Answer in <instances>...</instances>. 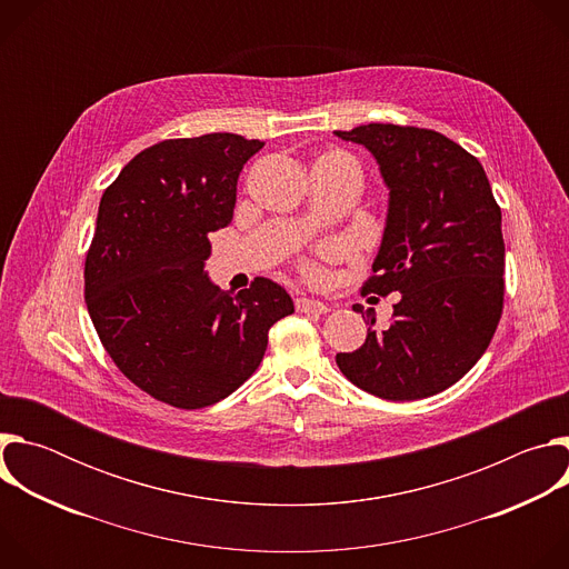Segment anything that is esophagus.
<instances>
[{
  "label": "esophagus",
  "instance_id": "1",
  "mask_svg": "<svg viewBox=\"0 0 569 569\" xmlns=\"http://www.w3.org/2000/svg\"><path fill=\"white\" fill-rule=\"evenodd\" d=\"M295 306H297L299 312H329V306H327V303H321V301L310 299V297H299V299L295 301Z\"/></svg>",
  "mask_w": 569,
  "mask_h": 569
}]
</instances>
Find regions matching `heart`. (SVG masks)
Instances as JSON below:
<instances>
[{"mask_svg":"<svg viewBox=\"0 0 569 569\" xmlns=\"http://www.w3.org/2000/svg\"><path fill=\"white\" fill-rule=\"evenodd\" d=\"M323 161H336V159H323ZM306 274H308V277H315V274H317V268L306 266Z\"/></svg>","mask_w":569,"mask_h":569,"instance_id":"obj_1","label":"heart"}]
</instances>
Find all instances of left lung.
I'll use <instances>...</instances> for the list:
<instances>
[{
  "instance_id": "left-lung-1",
  "label": "left lung",
  "mask_w": 569,
  "mask_h": 569,
  "mask_svg": "<svg viewBox=\"0 0 569 569\" xmlns=\"http://www.w3.org/2000/svg\"><path fill=\"white\" fill-rule=\"evenodd\" d=\"M336 134L373 154L389 189L376 274L362 292H400L389 327L376 329L367 310L365 345L336 362L378 398L435 396L472 369L498 329L502 211L477 157L441 132L369 123Z\"/></svg>"
}]
</instances>
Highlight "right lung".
<instances>
[{"label": "right lung", "mask_w": 569, "mask_h": 569, "mask_svg": "<svg viewBox=\"0 0 569 569\" xmlns=\"http://www.w3.org/2000/svg\"><path fill=\"white\" fill-rule=\"evenodd\" d=\"M263 146L231 132L159 141L101 198L86 259L90 317L121 373L173 408L229 396L261 365L272 323L295 312L272 279L231 295L204 270L209 233L231 222L238 176Z\"/></svg>", "instance_id": "1"}]
</instances>
